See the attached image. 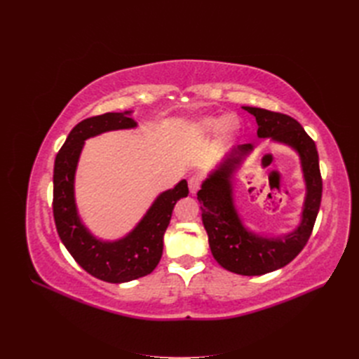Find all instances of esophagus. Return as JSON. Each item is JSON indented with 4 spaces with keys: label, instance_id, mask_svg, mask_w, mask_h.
I'll return each instance as SVG.
<instances>
[{
    "label": "esophagus",
    "instance_id": "34e87169",
    "mask_svg": "<svg viewBox=\"0 0 359 359\" xmlns=\"http://www.w3.org/2000/svg\"><path fill=\"white\" fill-rule=\"evenodd\" d=\"M202 186V180L201 177L198 175H193L189 178V189H190V193H196Z\"/></svg>",
    "mask_w": 359,
    "mask_h": 359
}]
</instances>
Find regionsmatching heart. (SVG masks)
I'll return each instance as SVG.
<instances>
[{"mask_svg": "<svg viewBox=\"0 0 359 359\" xmlns=\"http://www.w3.org/2000/svg\"><path fill=\"white\" fill-rule=\"evenodd\" d=\"M201 128L203 132H215V130L223 128L226 135H232L238 128V121L235 116H226V118H205L201 123Z\"/></svg>", "mask_w": 359, "mask_h": 359, "instance_id": "heart-1", "label": "heart"}]
</instances>
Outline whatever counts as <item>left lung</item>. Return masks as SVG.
<instances>
[{
  "label": "left lung",
  "instance_id": "8db88e82",
  "mask_svg": "<svg viewBox=\"0 0 359 359\" xmlns=\"http://www.w3.org/2000/svg\"><path fill=\"white\" fill-rule=\"evenodd\" d=\"M244 109L256 116L259 137L285 142L301 156L309 190L301 226L280 240H266L244 229L233 208L229 180L243 157L252 149L250 144L233 149L224 165L203 182L198 199L202 203V222L217 262L236 274L262 276L292 262L309 243L320 208L322 175L316 144L295 118L260 107L244 106Z\"/></svg>",
  "mask_w": 359,
  "mask_h": 359
}]
</instances>
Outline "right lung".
Here are the masks:
<instances>
[{"instance_id":"obj_1","label":"right lung","mask_w":359,"mask_h":359,"mask_svg":"<svg viewBox=\"0 0 359 359\" xmlns=\"http://www.w3.org/2000/svg\"><path fill=\"white\" fill-rule=\"evenodd\" d=\"M128 112L90 116L74 126L53 166V220L62 244L86 273L109 283H124L153 273L163 253V235L175 203L189 194L187 181L161 193L136 229L115 243H103L85 229L76 214L73 181L83 140L103 132L135 127Z\"/></svg>"}]
</instances>
